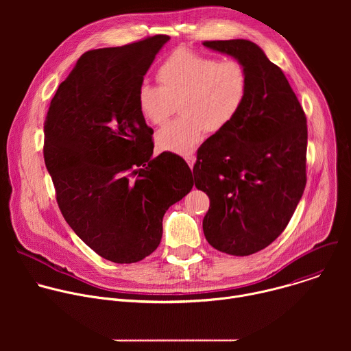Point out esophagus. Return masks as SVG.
<instances>
[{
  "instance_id": "34e87169",
  "label": "esophagus",
  "mask_w": 351,
  "mask_h": 351,
  "mask_svg": "<svg viewBox=\"0 0 351 351\" xmlns=\"http://www.w3.org/2000/svg\"><path fill=\"white\" fill-rule=\"evenodd\" d=\"M184 160H186V162L189 164V167H190V168H193V167H194V162H195V157H194L193 154H189V156H186V157H184Z\"/></svg>"
}]
</instances>
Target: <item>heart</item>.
Returning a JSON list of instances; mask_svg holds the SVG:
<instances>
[{
	"label": "heart",
	"instance_id": "1",
	"mask_svg": "<svg viewBox=\"0 0 351 351\" xmlns=\"http://www.w3.org/2000/svg\"><path fill=\"white\" fill-rule=\"evenodd\" d=\"M158 87L141 84L137 108L147 122L164 125L175 112L180 117L156 136L161 152L190 154L206 132L219 133L237 118L248 94V73L236 58L217 60L178 48L156 72Z\"/></svg>",
	"mask_w": 351,
	"mask_h": 351
}]
</instances>
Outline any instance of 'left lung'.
Returning <instances> with one entry per match:
<instances>
[{
    "instance_id": "left-lung-1",
    "label": "left lung",
    "mask_w": 351,
    "mask_h": 351,
    "mask_svg": "<svg viewBox=\"0 0 351 351\" xmlns=\"http://www.w3.org/2000/svg\"><path fill=\"white\" fill-rule=\"evenodd\" d=\"M239 60L248 94L237 118L197 152L195 187L210 197L207 241L222 253L250 256L287 226L307 173V118L285 73L248 40L204 41Z\"/></svg>"
}]
</instances>
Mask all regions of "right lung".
<instances>
[{
    "mask_svg": "<svg viewBox=\"0 0 351 351\" xmlns=\"http://www.w3.org/2000/svg\"><path fill=\"white\" fill-rule=\"evenodd\" d=\"M169 36L84 53L44 122V161L58 207L103 258L141 261L158 247L167 210L193 187L183 158H153V129L137 108L144 75Z\"/></svg>",
    "mask_w": 351,
    "mask_h": 351,
    "instance_id": "right-lung-1",
    "label": "right lung"
}]
</instances>
